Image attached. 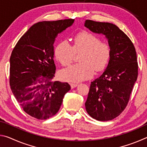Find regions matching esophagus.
I'll list each match as a JSON object with an SVG mask.
<instances>
[{
	"instance_id": "34e87169",
	"label": "esophagus",
	"mask_w": 147,
	"mask_h": 147,
	"mask_svg": "<svg viewBox=\"0 0 147 147\" xmlns=\"http://www.w3.org/2000/svg\"><path fill=\"white\" fill-rule=\"evenodd\" d=\"M78 86V84H71V87L72 89L76 88V87H77Z\"/></svg>"
}]
</instances>
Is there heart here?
<instances>
[{
  "instance_id": "1",
  "label": "heart",
  "mask_w": 147,
  "mask_h": 147,
  "mask_svg": "<svg viewBox=\"0 0 147 147\" xmlns=\"http://www.w3.org/2000/svg\"><path fill=\"white\" fill-rule=\"evenodd\" d=\"M84 52L81 63L74 64L59 71L58 76L62 81L78 83L93 78L96 71H102L108 65L111 56L109 44L101 42L100 38L89 32H82L74 38L73 46L67 40L59 42L56 47V58L63 65H68L76 53Z\"/></svg>"
}]
</instances>
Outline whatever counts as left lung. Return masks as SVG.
Masks as SVG:
<instances>
[{"mask_svg":"<svg viewBox=\"0 0 147 147\" xmlns=\"http://www.w3.org/2000/svg\"><path fill=\"white\" fill-rule=\"evenodd\" d=\"M84 26L103 34L111 49L103 74L91 82L85 103L88 113L97 121L112 120L127 106L138 75L136 51L130 38L115 24L86 20Z\"/></svg>","mask_w":147,"mask_h":147,"instance_id":"1","label":"left lung"}]
</instances>
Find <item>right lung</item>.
<instances>
[{"instance_id": "1", "label": "right lung", "mask_w": 147, "mask_h": 147, "mask_svg": "<svg viewBox=\"0 0 147 147\" xmlns=\"http://www.w3.org/2000/svg\"><path fill=\"white\" fill-rule=\"evenodd\" d=\"M74 21L69 19L34 24L12 51L9 85L19 105L32 117L45 120L55 115L71 89L68 83L53 81L54 43L58 34Z\"/></svg>"}]
</instances>
